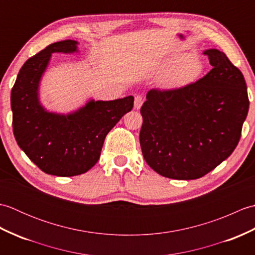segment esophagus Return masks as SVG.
I'll return each instance as SVG.
<instances>
[{
	"mask_svg": "<svg viewBox=\"0 0 255 255\" xmlns=\"http://www.w3.org/2000/svg\"><path fill=\"white\" fill-rule=\"evenodd\" d=\"M142 103H143L142 96L137 95L136 97H134V102H133V107H134V110H140V107L142 106Z\"/></svg>",
	"mask_w": 255,
	"mask_h": 255,
	"instance_id": "esophagus-1",
	"label": "esophagus"
}]
</instances>
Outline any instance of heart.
Instances as JSON below:
<instances>
[{
	"mask_svg": "<svg viewBox=\"0 0 255 255\" xmlns=\"http://www.w3.org/2000/svg\"><path fill=\"white\" fill-rule=\"evenodd\" d=\"M160 69L166 72L162 80L163 85L175 89L196 80L203 72V63L196 56L181 53L165 59Z\"/></svg>",
	"mask_w": 255,
	"mask_h": 255,
	"instance_id": "obj_1",
	"label": "heart"
}]
</instances>
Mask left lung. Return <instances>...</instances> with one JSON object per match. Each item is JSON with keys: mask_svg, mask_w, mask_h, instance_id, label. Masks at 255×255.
Instances as JSON below:
<instances>
[{"mask_svg": "<svg viewBox=\"0 0 255 255\" xmlns=\"http://www.w3.org/2000/svg\"><path fill=\"white\" fill-rule=\"evenodd\" d=\"M213 69L181 89H152L140 110L143 158L160 175L196 180L234 152L249 112L246 80L223 51H204Z\"/></svg>", "mask_w": 255, "mask_h": 255, "instance_id": "8db88e82", "label": "left lung"}]
</instances>
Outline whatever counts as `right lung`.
I'll list each match as a JSON object with an SVG mask.
<instances>
[{
  "instance_id": "obj_1",
  "label": "right lung",
  "mask_w": 255,
  "mask_h": 255,
  "mask_svg": "<svg viewBox=\"0 0 255 255\" xmlns=\"http://www.w3.org/2000/svg\"><path fill=\"white\" fill-rule=\"evenodd\" d=\"M78 41L55 42L29 58L10 93L13 132L26 155L47 174L74 176L99 161L107 133L133 107V96L90 100L69 114L48 112L39 101V84L55 52H78Z\"/></svg>"
}]
</instances>
